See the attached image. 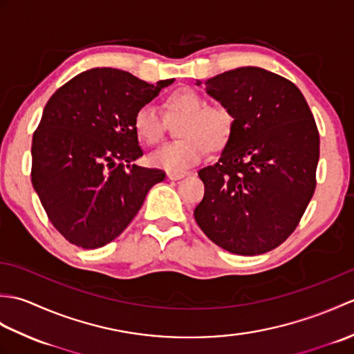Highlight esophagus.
Returning a JSON list of instances; mask_svg holds the SVG:
<instances>
[{"instance_id": "34e87169", "label": "esophagus", "mask_w": 354, "mask_h": 354, "mask_svg": "<svg viewBox=\"0 0 354 354\" xmlns=\"http://www.w3.org/2000/svg\"><path fill=\"white\" fill-rule=\"evenodd\" d=\"M187 175V173H178V171H167V178L170 179V181H178V179H183L184 176Z\"/></svg>"}]
</instances>
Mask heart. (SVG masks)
Wrapping results in <instances>:
<instances>
[{
  "label": "heart",
  "mask_w": 354,
  "mask_h": 354,
  "mask_svg": "<svg viewBox=\"0 0 354 354\" xmlns=\"http://www.w3.org/2000/svg\"><path fill=\"white\" fill-rule=\"evenodd\" d=\"M170 111L185 114L181 133L184 138L165 142L150 155L155 167L183 173L207 156L209 145L221 147L231 131L228 111L207 106V100L190 88H181L167 97ZM133 129L147 145H156L164 137V118L152 103H146L135 112Z\"/></svg>",
  "instance_id": "obj_1"
}]
</instances>
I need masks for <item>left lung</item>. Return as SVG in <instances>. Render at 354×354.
<instances>
[{"instance_id":"left-lung-1","label":"left lung","mask_w":354,"mask_h":354,"mask_svg":"<svg viewBox=\"0 0 354 354\" xmlns=\"http://www.w3.org/2000/svg\"><path fill=\"white\" fill-rule=\"evenodd\" d=\"M204 85L232 122L219 160L198 173L205 194L194 219L223 250L265 254L292 234L313 196L317 123L292 82L259 66L222 73Z\"/></svg>"}]
</instances>
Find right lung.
Segmentation results:
<instances>
[{
    "label": "right lung",
    "instance_id": "1",
    "mask_svg": "<svg viewBox=\"0 0 354 354\" xmlns=\"http://www.w3.org/2000/svg\"><path fill=\"white\" fill-rule=\"evenodd\" d=\"M173 82L152 85L127 71L93 68L45 104L32 141V184L51 223L73 245L94 250L112 242L147 192L164 181L160 169L131 165L142 156L133 117Z\"/></svg>",
    "mask_w": 354,
    "mask_h": 354
}]
</instances>
